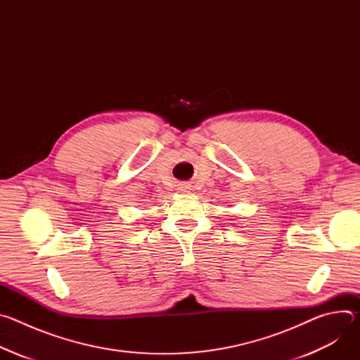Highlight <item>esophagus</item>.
I'll list each match as a JSON object with an SVG mask.
<instances>
[{
  "instance_id": "34e87169",
  "label": "esophagus",
  "mask_w": 360,
  "mask_h": 360,
  "mask_svg": "<svg viewBox=\"0 0 360 360\" xmlns=\"http://www.w3.org/2000/svg\"><path fill=\"white\" fill-rule=\"evenodd\" d=\"M179 189H181L182 192H186V191L189 189V185H186V184H182V185L179 186Z\"/></svg>"
}]
</instances>
